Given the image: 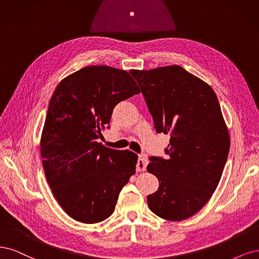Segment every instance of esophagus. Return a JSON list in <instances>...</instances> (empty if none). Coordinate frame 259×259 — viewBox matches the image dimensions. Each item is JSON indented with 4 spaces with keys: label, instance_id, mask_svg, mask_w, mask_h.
<instances>
[{
    "label": "esophagus",
    "instance_id": "esophagus-1",
    "mask_svg": "<svg viewBox=\"0 0 259 259\" xmlns=\"http://www.w3.org/2000/svg\"><path fill=\"white\" fill-rule=\"evenodd\" d=\"M147 163H148V160H147L146 155H144V154L139 155V159H138V163H137V171H139V172L145 171Z\"/></svg>",
    "mask_w": 259,
    "mask_h": 259
}]
</instances>
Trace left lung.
<instances>
[{
	"mask_svg": "<svg viewBox=\"0 0 259 259\" xmlns=\"http://www.w3.org/2000/svg\"><path fill=\"white\" fill-rule=\"evenodd\" d=\"M158 133H169L168 159L152 157L147 171L159 187L147 203L159 218L181 222L198 213L221 181L230 138L212 87L180 65L131 70Z\"/></svg>",
	"mask_w": 259,
	"mask_h": 259,
	"instance_id": "obj_1",
	"label": "left lung"
}]
</instances>
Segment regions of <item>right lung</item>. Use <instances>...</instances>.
<instances>
[{
    "label": "right lung",
    "instance_id": "add662e5",
    "mask_svg": "<svg viewBox=\"0 0 259 259\" xmlns=\"http://www.w3.org/2000/svg\"><path fill=\"white\" fill-rule=\"evenodd\" d=\"M138 94L127 71L107 65L85 66L55 89L40 156L49 187L73 220L96 224L110 218L121 188L136 173L137 154L108 148L98 139L116 104Z\"/></svg>",
    "mask_w": 259,
    "mask_h": 259
}]
</instances>
